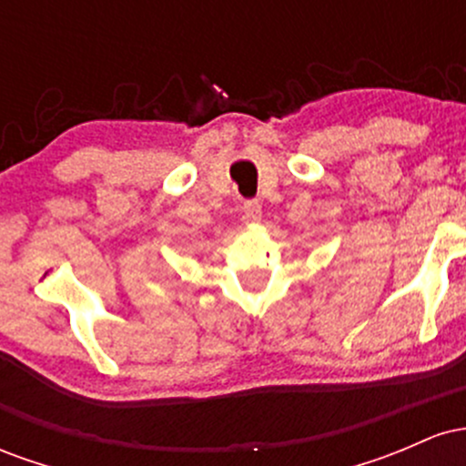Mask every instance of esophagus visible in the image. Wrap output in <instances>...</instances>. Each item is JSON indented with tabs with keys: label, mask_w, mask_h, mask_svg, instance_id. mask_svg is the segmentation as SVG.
Listing matches in <instances>:
<instances>
[{
	"label": "esophagus",
	"mask_w": 466,
	"mask_h": 466,
	"mask_svg": "<svg viewBox=\"0 0 466 466\" xmlns=\"http://www.w3.org/2000/svg\"><path fill=\"white\" fill-rule=\"evenodd\" d=\"M263 217V208L258 201H245L243 203V221L245 223H258Z\"/></svg>",
	"instance_id": "34e87169"
}]
</instances>
